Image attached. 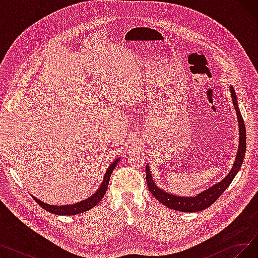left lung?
Listing matches in <instances>:
<instances>
[{
	"mask_svg": "<svg viewBox=\"0 0 258 258\" xmlns=\"http://www.w3.org/2000/svg\"><path fill=\"white\" fill-rule=\"evenodd\" d=\"M230 92H231V97H232L233 105L236 111L238 127H239L238 128L239 130L238 151H237V155L231 170H230V172L227 174V177L223 181L208 188L207 190L200 192L196 197H178V196L166 192L165 190H163V189L159 188L156 185V183L153 181L152 173L147 164L145 177H146V183H147L148 189H150L152 195L164 206L177 211H181V212H196V211H201L210 207L213 203L223 195V192L226 190L227 187L231 184L232 180L234 179L239 168L241 167L242 161H243V158H245V153H246V126L238 108L235 91L231 86H230Z\"/></svg>",
	"mask_w": 258,
	"mask_h": 258,
	"instance_id": "8db88e82",
	"label": "left lung"
}]
</instances>
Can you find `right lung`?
Here are the masks:
<instances>
[{
    "label": "right lung",
    "instance_id": "add662e5",
    "mask_svg": "<svg viewBox=\"0 0 258 258\" xmlns=\"http://www.w3.org/2000/svg\"><path fill=\"white\" fill-rule=\"evenodd\" d=\"M120 160V158L116 159L113 163H111V165L108 166V168L105 171V174L103 177V181L100 185V187L97 189V191L95 192L94 195H92L90 198L84 200V201H80L76 204L73 205H62V206H55V205H49L47 203H44L42 201H39L38 199H36L35 197L31 196L37 204L43 207L46 211L50 212V213H54V214H57V215H75L78 213H83L85 211H88L90 209H92L93 207L96 206L98 203L102 200V198L104 197L105 192H106V189H107V185L108 182H110L111 179V174L114 170V168L116 167L118 161Z\"/></svg>",
    "mask_w": 258,
    "mask_h": 258
}]
</instances>
